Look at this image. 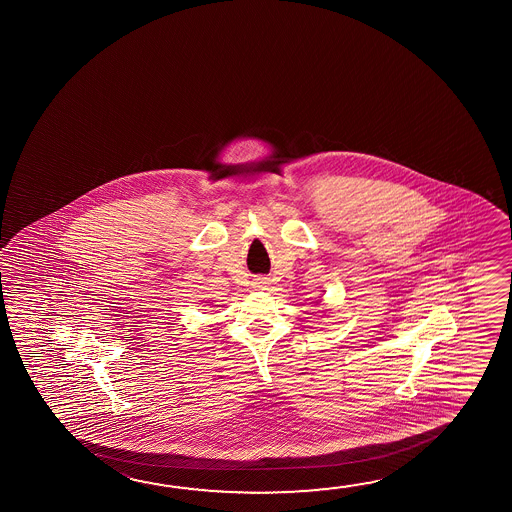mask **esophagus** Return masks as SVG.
Returning a JSON list of instances; mask_svg holds the SVG:
<instances>
[{
	"label": "esophagus",
	"instance_id": "esophagus-1",
	"mask_svg": "<svg viewBox=\"0 0 512 512\" xmlns=\"http://www.w3.org/2000/svg\"><path fill=\"white\" fill-rule=\"evenodd\" d=\"M268 278L257 277L253 278L252 285L253 287H257V289H266V285H268Z\"/></svg>",
	"mask_w": 512,
	"mask_h": 512
}]
</instances>
